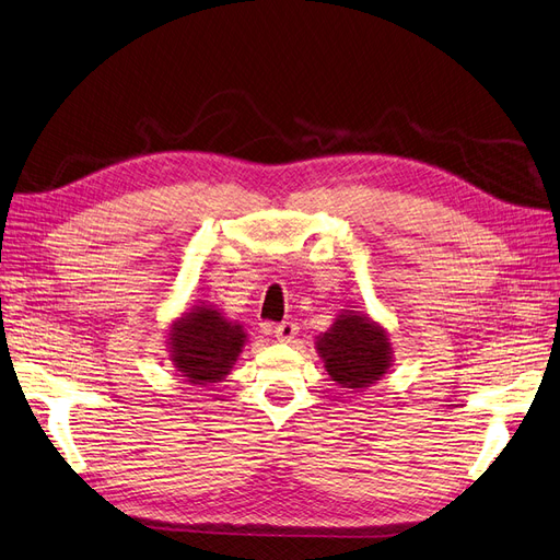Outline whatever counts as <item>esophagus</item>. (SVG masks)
Returning <instances> with one entry per match:
<instances>
[{"mask_svg":"<svg viewBox=\"0 0 560 560\" xmlns=\"http://www.w3.org/2000/svg\"><path fill=\"white\" fill-rule=\"evenodd\" d=\"M298 332H300V328H298L295 320H283L275 328V337L279 341H293L298 337Z\"/></svg>","mask_w":560,"mask_h":560,"instance_id":"1","label":"esophagus"}]
</instances>
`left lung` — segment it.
<instances>
[{
  "label": "left lung",
  "mask_w": 560,
  "mask_h": 560,
  "mask_svg": "<svg viewBox=\"0 0 560 560\" xmlns=\"http://www.w3.org/2000/svg\"><path fill=\"white\" fill-rule=\"evenodd\" d=\"M316 339V351L326 363V372L341 388H368L393 363L388 332L360 312L341 310L330 330Z\"/></svg>",
  "instance_id": "left-lung-1"
}]
</instances>
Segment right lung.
I'll return each mask as SVG.
<instances>
[{"label":"right lung","instance_id":"add662e5","mask_svg":"<svg viewBox=\"0 0 560 560\" xmlns=\"http://www.w3.org/2000/svg\"><path fill=\"white\" fill-rule=\"evenodd\" d=\"M244 345V326L207 302L176 318L167 332L172 365L192 386H211L225 378Z\"/></svg>","mask_w":560,"mask_h":560}]
</instances>
